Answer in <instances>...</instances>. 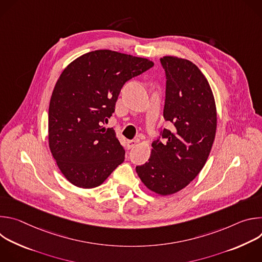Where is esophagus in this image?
I'll return each instance as SVG.
<instances>
[{
	"label": "esophagus",
	"mask_w": 262,
	"mask_h": 262,
	"mask_svg": "<svg viewBox=\"0 0 262 262\" xmlns=\"http://www.w3.org/2000/svg\"><path fill=\"white\" fill-rule=\"evenodd\" d=\"M138 143V140H128L126 142V145H127V148L130 149V148H134Z\"/></svg>",
	"instance_id": "obj_1"
}]
</instances>
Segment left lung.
Returning <instances> with one entry per match:
<instances>
[{"label":"left lung","instance_id":"8db88e82","mask_svg":"<svg viewBox=\"0 0 262 262\" xmlns=\"http://www.w3.org/2000/svg\"><path fill=\"white\" fill-rule=\"evenodd\" d=\"M164 118L173 132L164 128L163 142L152 143L148 162L136 171L146 188L168 196L185 188L204 167L215 137L216 108L211 88L191 61L165 56Z\"/></svg>","mask_w":262,"mask_h":262}]
</instances>
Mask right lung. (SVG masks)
I'll return each mask as SVG.
<instances>
[{
	"mask_svg": "<svg viewBox=\"0 0 262 262\" xmlns=\"http://www.w3.org/2000/svg\"><path fill=\"white\" fill-rule=\"evenodd\" d=\"M154 62L110 50L73 60L58 79L49 107V145L65 178L82 189L100 185L124 161L112 128L102 124L115 111L123 85Z\"/></svg>",
	"mask_w": 262,
	"mask_h": 262,
	"instance_id": "add662e5",
	"label": "right lung"
}]
</instances>
